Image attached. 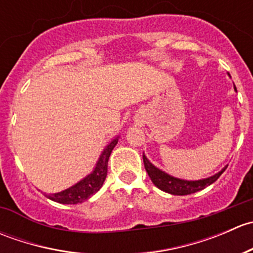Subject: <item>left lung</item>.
Here are the masks:
<instances>
[{
    "label": "left lung",
    "instance_id": "1",
    "mask_svg": "<svg viewBox=\"0 0 253 253\" xmlns=\"http://www.w3.org/2000/svg\"><path fill=\"white\" fill-rule=\"evenodd\" d=\"M143 162H144L145 171H147V174L149 175L152 182L154 183L159 190L175 196L191 195V193H195L197 192V191L203 190V188H206L207 186L215 182V181L219 178V176L223 174L226 169L225 167L221 171H219L218 174L211 176V177L208 178H205V180L186 181V180H180V178L172 177V176L165 174L164 171H162V170L155 168L153 164H150L149 160L145 158V155H143Z\"/></svg>",
    "mask_w": 253,
    "mask_h": 253
}]
</instances>
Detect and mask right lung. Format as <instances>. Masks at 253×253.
Returning <instances> with one entry per match:
<instances>
[{"mask_svg":"<svg viewBox=\"0 0 253 253\" xmlns=\"http://www.w3.org/2000/svg\"><path fill=\"white\" fill-rule=\"evenodd\" d=\"M117 144V139H114L108 147L104 149L103 154L99 158V162L96 164L95 169L90 175L86 176L78 183H76L72 187L67 188V190L62 191V192L53 193V195H48L47 197L51 201L55 202L63 203V205H77L82 203L84 201L88 200L90 196L98 192L103 186L104 181H105L106 175H108V162L109 157H110L112 149L115 145Z\"/></svg>","mask_w":253,"mask_h":253,"instance_id":"obj_1","label":"right lung"}]
</instances>
